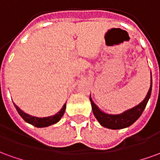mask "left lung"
Listing matches in <instances>:
<instances>
[{"label": "left lung", "instance_id": "left-lung-1", "mask_svg": "<svg viewBox=\"0 0 160 160\" xmlns=\"http://www.w3.org/2000/svg\"><path fill=\"white\" fill-rule=\"evenodd\" d=\"M152 85V81L151 75V86H150V88L148 90L146 98L139 104L135 105L134 107L131 108V109H128L127 111H123L122 113H120V114H109V113H105L103 111H101L100 109L95 104L90 96L92 109V112H93L95 118L103 127L107 128L121 129V128L129 127L141 117V115L145 110L146 105L148 104L150 96H151Z\"/></svg>", "mask_w": 160, "mask_h": 160}]
</instances>
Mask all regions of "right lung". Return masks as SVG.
I'll return each mask as SVG.
<instances>
[{
	"instance_id": "1",
	"label": "right lung",
	"mask_w": 160,
	"mask_h": 160,
	"mask_svg": "<svg viewBox=\"0 0 160 160\" xmlns=\"http://www.w3.org/2000/svg\"><path fill=\"white\" fill-rule=\"evenodd\" d=\"M13 104H14V107L16 108L18 113L20 115V117L26 121V122L32 124L37 128L48 127V126H50L52 124L58 122L61 120V118H62L64 112H65V110H66V103H65L63 104L62 108L56 115H53L50 117H46V118H38V117H33V116L27 114L26 112H24L20 108L18 107L14 103H13Z\"/></svg>"
}]
</instances>
